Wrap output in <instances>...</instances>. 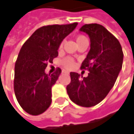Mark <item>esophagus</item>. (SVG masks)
Masks as SVG:
<instances>
[{
    "instance_id": "obj_1",
    "label": "esophagus",
    "mask_w": 134,
    "mask_h": 134,
    "mask_svg": "<svg viewBox=\"0 0 134 134\" xmlns=\"http://www.w3.org/2000/svg\"><path fill=\"white\" fill-rule=\"evenodd\" d=\"M62 73H69V71H68V70H62Z\"/></svg>"
}]
</instances>
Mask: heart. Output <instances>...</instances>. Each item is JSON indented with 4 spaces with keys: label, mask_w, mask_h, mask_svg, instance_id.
<instances>
[{
    "label": "heart",
    "mask_w": 134,
    "mask_h": 134,
    "mask_svg": "<svg viewBox=\"0 0 134 134\" xmlns=\"http://www.w3.org/2000/svg\"><path fill=\"white\" fill-rule=\"evenodd\" d=\"M85 39H86L85 36H77V42H79V41L82 40H85ZM63 45H64V42H62L60 44L59 48L61 49V48L63 47ZM61 64H62V65L64 67H66L67 69H70V68H72V67L74 66V59L71 58V57H66V58H64V60H62Z\"/></svg>",
    "instance_id": "obj_1"
}]
</instances>
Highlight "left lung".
Here are the masks:
<instances>
[{"label":"left lung","mask_w":134,"mask_h":134,"mask_svg":"<svg viewBox=\"0 0 134 134\" xmlns=\"http://www.w3.org/2000/svg\"><path fill=\"white\" fill-rule=\"evenodd\" d=\"M80 31L87 33L91 49L81 69L89 71L87 77L70 72L67 86L70 100L82 107H92L102 102L113 87L122 69L123 53L119 40L99 24H85Z\"/></svg>","instance_id":"8db88e82"}]
</instances>
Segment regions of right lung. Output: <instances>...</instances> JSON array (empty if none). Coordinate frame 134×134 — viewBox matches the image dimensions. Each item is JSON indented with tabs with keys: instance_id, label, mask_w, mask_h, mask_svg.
<instances>
[{
	"instance_id": "right-lung-1",
	"label": "right lung",
	"mask_w": 134,
	"mask_h": 134,
	"mask_svg": "<svg viewBox=\"0 0 134 134\" xmlns=\"http://www.w3.org/2000/svg\"><path fill=\"white\" fill-rule=\"evenodd\" d=\"M77 25L74 22L40 27L21 46L14 65V90L19 105L29 114L40 115L49 107L52 86L61 69L57 67L52 74H46L45 69L58 56L60 44Z\"/></svg>"
}]
</instances>
